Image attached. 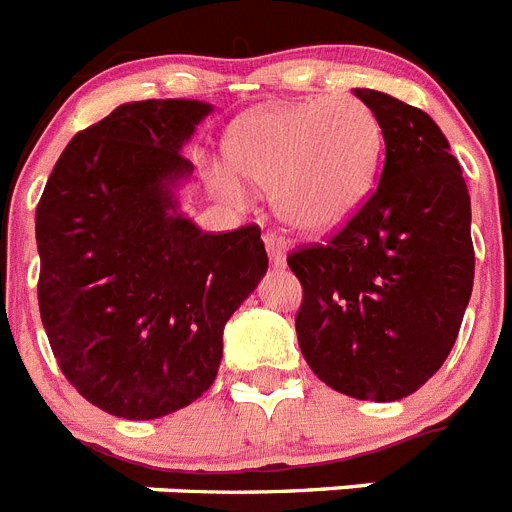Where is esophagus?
Returning <instances> with one entry per match:
<instances>
[{
	"label": "esophagus",
	"instance_id": "esophagus-1",
	"mask_svg": "<svg viewBox=\"0 0 512 512\" xmlns=\"http://www.w3.org/2000/svg\"><path fill=\"white\" fill-rule=\"evenodd\" d=\"M263 239H265V249H268V255H270V263L276 265V268H283V265H286V239L278 236L276 231H268Z\"/></svg>",
	"mask_w": 512,
	"mask_h": 512
}]
</instances>
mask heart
<instances>
[{
	"instance_id": "1",
	"label": "heart",
	"mask_w": 512,
	"mask_h": 512,
	"mask_svg": "<svg viewBox=\"0 0 512 512\" xmlns=\"http://www.w3.org/2000/svg\"><path fill=\"white\" fill-rule=\"evenodd\" d=\"M226 156L244 182L273 192L276 213L302 234H328L367 203L382 156L375 111L354 96L309 98L257 111L236 124ZM218 195L242 203L244 187L216 169Z\"/></svg>"
}]
</instances>
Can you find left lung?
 Segmentation results:
<instances>
[{
  "mask_svg": "<svg viewBox=\"0 0 512 512\" xmlns=\"http://www.w3.org/2000/svg\"><path fill=\"white\" fill-rule=\"evenodd\" d=\"M380 119V184L328 244L289 255L304 289L296 338L309 369L359 401H401L453 349L474 289L471 197L422 109L354 88Z\"/></svg>",
  "mask_w": 512,
  "mask_h": 512,
  "instance_id": "left-lung-1",
  "label": "left lung"
}]
</instances>
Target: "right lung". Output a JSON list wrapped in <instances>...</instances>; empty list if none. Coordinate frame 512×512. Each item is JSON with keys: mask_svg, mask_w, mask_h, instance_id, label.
<instances>
[{"mask_svg": "<svg viewBox=\"0 0 512 512\" xmlns=\"http://www.w3.org/2000/svg\"><path fill=\"white\" fill-rule=\"evenodd\" d=\"M213 106L122 103L77 132L36 208L38 307L59 369L85 401L158 419L213 385L223 328L268 270L257 226L205 234L184 216L182 156Z\"/></svg>", "mask_w": 512, "mask_h": 512, "instance_id": "1", "label": "right lung"}]
</instances>
